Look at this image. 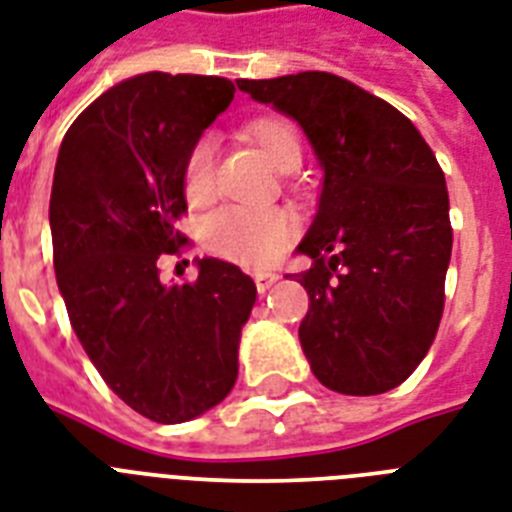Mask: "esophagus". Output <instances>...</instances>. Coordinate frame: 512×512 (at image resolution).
Wrapping results in <instances>:
<instances>
[{
    "label": "esophagus",
    "mask_w": 512,
    "mask_h": 512,
    "mask_svg": "<svg viewBox=\"0 0 512 512\" xmlns=\"http://www.w3.org/2000/svg\"><path fill=\"white\" fill-rule=\"evenodd\" d=\"M279 281V273L273 271H260L255 273V284H257V292H268Z\"/></svg>",
    "instance_id": "34e87169"
}]
</instances>
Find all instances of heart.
<instances>
[{
    "mask_svg": "<svg viewBox=\"0 0 512 512\" xmlns=\"http://www.w3.org/2000/svg\"><path fill=\"white\" fill-rule=\"evenodd\" d=\"M247 140L281 172L295 170L303 159L300 132L284 116H260L247 124ZM183 188L191 204H207L215 196V146L212 140H196L185 156ZM297 220L281 207H223L204 225V244L209 252L239 263L244 268H265L295 239Z\"/></svg>",
    "mask_w": 512,
    "mask_h": 512,
    "instance_id": "b5f03b06",
    "label": "heart"
}]
</instances>
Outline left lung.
<instances>
[{"label": "left lung", "mask_w": 512, "mask_h": 512, "mask_svg": "<svg viewBox=\"0 0 512 512\" xmlns=\"http://www.w3.org/2000/svg\"><path fill=\"white\" fill-rule=\"evenodd\" d=\"M300 124L324 172L297 255L311 308L300 345L321 385L388 393L420 366L444 313L449 193L436 156L401 111L327 71L239 79Z\"/></svg>", "instance_id": "left-lung-1"}]
</instances>
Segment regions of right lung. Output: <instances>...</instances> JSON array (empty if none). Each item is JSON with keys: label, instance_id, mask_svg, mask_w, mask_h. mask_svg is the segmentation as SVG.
Returning a JSON list of instances; mask_svg holds the SVG:
<instances>
[{"label": "right lung", "instance_id": "obj_1", "mask_svg": "<svg viewBox=\"0 0 512 512\" xmlns=\"http://www.w3.org/2000/svg\"><path fill=\"white\" fill-rule=\"evenodd\" d=\"M223 76L148 71L114 84L68 127L50 196L55 279L84 353L124 404L162 425L231 393L257 287L236 265L196 260L193 284H164L177 255L191 146L233 100Z\"/></svg>", "mask_w": 512, "mask_h": 512}]
</instances>
